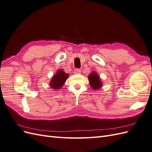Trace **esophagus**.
Listing matches in <instances>:
<instances>
[{
    "mask_svg": "<svg viewBox=\"0 0 152 152\" xmlns=\"http://www.w3.org/2000/svg\"><path fill=\"white\" fill-rule=\"evenodd\" d=\"M74 73H75V74H80L81 70H80V69H75Z\"/></svg>",
    "mask_w": 152,
    "mask_h": 152,
    "instance_id": "obj_1",
    "label": "esophagus"
}]
</instances>
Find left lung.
Returning <instances> with one entry per match:
<instances>
[{
	"mask_svg": "<svg viewBox=\"0 0 152 152\" xmlns=\"http://www.w3.org/2000/svg\"><path fill=\"white\" fill-rule=\"evenodd\" d=\"M89 84L91 87L94 90L99 89L102 86V82L100 80L99 76L97 74V73L93 72L91 73L88 76Z\"/></svg>",
	"mask_w": 152,
	"mask_h": 152,
	"instance_id": "8db88e82",
	"label": "left lung"
}]
</instances>
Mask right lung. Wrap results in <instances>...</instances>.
<instances>
[{
  "label": "right lung",
  "instance_id": "obj_1",
  "mask_svg": "<svg viewBox=\"0 0 152 152\" xmlns=\"http://www.w3.org/2000/svg\"><path fill=\"white\" fill-rule=\"evenodd\" d=\"M68 77V73H66L63 70H59L53 75L50 80L49 86L53 89H60L65 84Z\"/></svg>",
  "mask_w": 152,
  "mask_h": 152
}]
</instances>
